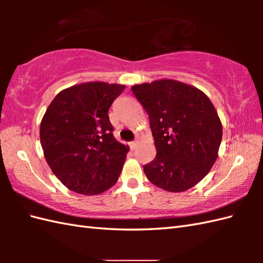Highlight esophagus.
<instances>
[{
  "instance_id": "esophagus-1",
  "label": "esophagus",
  "mask_w": 263,
  "mask_h": 263,
  "mask_svg": "<svg viewBox=\"0 0 263 263\" xmlns=\"http://www.w3.org/2000/svg\"><path fill=\"white\" fill-rule=\"evenodd\" d=\"M137 144H138V141H132V142L128 143V146H130V148L133 150L137 147Z\"/></svg>"
}]
</instances>
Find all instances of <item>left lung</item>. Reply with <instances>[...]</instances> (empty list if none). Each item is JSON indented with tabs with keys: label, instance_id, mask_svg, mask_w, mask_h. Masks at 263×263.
<instances>
[{
	"label": "left lung",
	"instance_id": "obj_1",
	"mask_svg": "<svg viewBox=\"0 0 263 263\" xmlns=\"http://www.w3.org/2000/svg\"><path fill=\"white\" fill-rule=\"evenodd\" d=\"M149 115L156 157L143 166L156 186L184 192L202 180L218 157L222 125L208 96L187 83L160 79L131 87Z\"/></svg>",
	"mask_w": 263,
	"mask_h": 263
}]
</instances>
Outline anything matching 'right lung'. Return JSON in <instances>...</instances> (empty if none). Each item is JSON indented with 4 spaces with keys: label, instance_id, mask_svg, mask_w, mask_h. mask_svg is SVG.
Returning <instances> with one entry per match:
<instances>
[{
    "label": "right lung",
    "instance_id": "1",
    "mask_svg": "<svg viewBox=\"0 0 263 263\" xmlns=\"http://www.w3.org/2000/svg\"><path fill=\"white\" fill-rule=\"evenodd\" d=\"M124 89L119 83H79L60 91L44 114V156L71 191L96 195L119 180L130 148L114 138L108 109Z\"/></svg>",
    "mask_w": 263,
    "mask_h": 263
}]
</instances>
